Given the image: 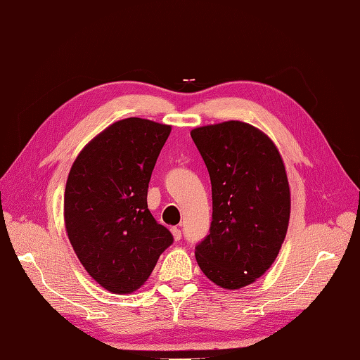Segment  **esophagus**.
Returning a JSON list of instances; mask_svg holds the SVG:
<instances>
[{
    "instance_id": "obj_1",
    "label": "esophagus",
    "mask_w": 360,
    "mask_h": 360,
    "mask_svg": "<svg viewBox=\"0 0 360 360\" xmlns=\"http://www.w3.org/2000/svg\"><path fill=\"white\" fill-rule=\"evenodd\" d=\"M171 233H172L175 240H180V238H181V231L179 228H175V226L171 228Z\"/></svg>"
}]
</instances>
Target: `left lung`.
Returning <instances> with one entry per match:
<instances>
[{
    "instance_id": "1",
    "label": "left lung",
    "mask_w": 360,
    "mask_h": 360,
    "mask_svg": "<svg viewBox=\"0 0 360 360\" xmlns=\"http://www.w3.org/2000/svg\"><path fill=\"white\" fill-rule=\"evenodd\" d=\"M212 186V220L195 259L215 285L238 290L273 265L290 221V186L274 143L254 126L225 122L191 132Z\"/></svg>"
}]
</instances>
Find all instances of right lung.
I'll return each mask as SVG.
<instances>
[{"instance_id":"add662e5","label":"right lung","mask_w":360,"mask_h":360,"mask_svg":"<svg viewBox=\"0 0 360 360\" xmlns=\"http://www.w3.org/2000/svg\"><path fill=\"white\" fill-rule=\"evenodd\" d=\"M171 126L145 118L110 124L70 167L65 221L72 248L103 288L129 294L174 242L148 210V186Z\"/></svg>"}]
</instances>
